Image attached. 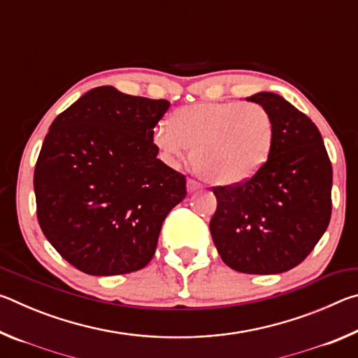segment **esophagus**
Segmentation results:
<instances>
[{"label":"esophagus","instance_id":"obj_1","mask_svg":"<svg viewBox=\"0 0 358 358\" xmlns=\"http://www.w3.org/2000/svg\"><path fill=\"white\" fill-rule=\"evenodd\" d=\"M199 189H202V183H201V181H197L196 178H189V180H187V191L194 192V191H199Z\"/></svg>","mask_w":358,"mask_h":358}]
</instances>
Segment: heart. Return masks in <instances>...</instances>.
<instances>
[{"instance_id":"b5f03b06","label":"heart","mask_w":358,"mask_h":358,"mask_svg":"<svg viewBox=\"0 0 358 358\" xmlns=\"http://www.w3.org/2000/svg\"><path fill=\"white\" fill-rule=\"evenodd\" d=\"M156 147L169 159L192 148L196 171L216 185H238L265 164L273 143V121L254 102H199L180 107L155 129Z\"/></svg>"}]
</instances>
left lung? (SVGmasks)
Listing matches in <instances>:
<instances>
[{"mask_svg":"<svg viewBox=\"0 0 358 358\" xmlns=\"http://www.w3.org/2000/svg\"><path fill=\"white\" fill-rule=\"evenodd\" d=\"M248 101L270 113L273 143L250 180L213 186L210 232L230 268L282 273L303 262L329 227L331 162L317 126L290 102L265 92Z\"/></svg>","mask_w":358,"mask_h":358,"instance_id":"8db88e82","label":"left lung"}]
</instances>
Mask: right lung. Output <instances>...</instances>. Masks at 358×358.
Returning <instances> with one entry per match:
<instances>
[{
  "label": "right lung",
  "mask_w": 358,
  "mask_h": 358,
  "mask_svg": "<svg viewBox=\"0 0 358 358\" xmlns=\"http://www.w3.org/2000/svg\"><path fill=\"white\" fill-rule=\"evenodd\" d=\"M171 102L98 87L53 121L34 169L36 213L59 256L87 275L137 271L186 197V177L157 159Z\"/></svg>",
  "instance_id": "add662e5"
}]
</instances>
